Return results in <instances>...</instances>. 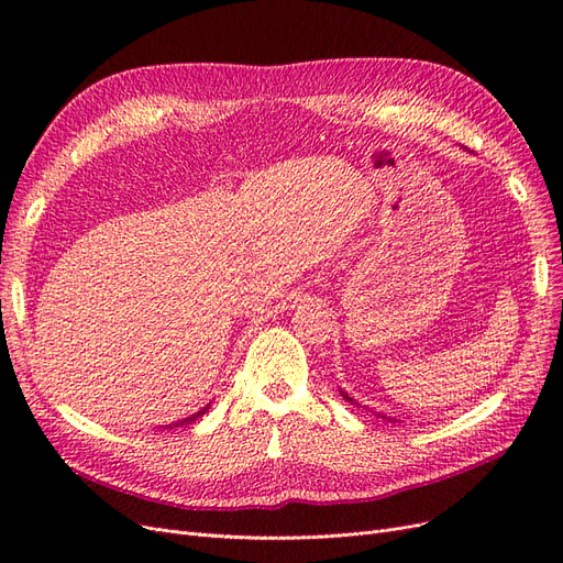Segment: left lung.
<instances>
[{
	"label": "left lung",
	"mask_w": 563,
	"mask_h": 563,
	"mask_svg": "<svg viewBox=\"0 0 563 563\" xmlns=\"http://www.w3.org/2000/svg\"><path fill=\"white\" fill-rule=\"evenodd\" d=\"M340 397H343L345 401H350V404H354V406H356V401H354V399H352V397L347 395V391H343V389H340ZM383 418H385V416H383Z\"/></svg>",
	"instance_id": "8db88e82"
}]
</instances>
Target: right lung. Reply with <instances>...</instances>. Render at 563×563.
Returning <instances> with one entry per match:
<instances>
[{
    "label": "right lung",
    "instance_id": "1",
    "mask_svg": "<svg viewBox=\"0 0 563 563\" xmlns=\"http://www.w3.org/2000/svg\"><path fill=\"white\" fill-rule=\"evenodd\" d=\"M209 406L211 404H207L201 408V411H197V413H192V416H187V418H183V420H176V422H172V424H164V430H174V428H183V424H190V422H195L199 416H203L209 411Z\"/></svg>",
    "mask_w": 563,
    "mask_h": 563
}]
</instances>
